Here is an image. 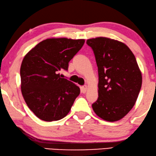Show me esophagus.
I'll return each instance as SVG.
<instances>
[{"mask_svg":"<svg viewBox=\"0 0 156 156\" xmlns=\"http://www.w3.org/2000/svg\"><path fill=\"white\" fill-rule=\"evenodd\" d=\"M87 85H83V86L81 87V91H82V93H85L87 90Z\"/></svg>","mask_w":156,"mask_h":156,"instance_id":"1","label":"esophagus"}]
</instances>
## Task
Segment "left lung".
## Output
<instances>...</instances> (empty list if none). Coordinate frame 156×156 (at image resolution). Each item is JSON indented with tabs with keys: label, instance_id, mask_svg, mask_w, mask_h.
Masks as SVG:
<instances>
[{
	"label": "left lung",
	"instance_id": "8db88e82",
	"mask_svg": "<svg viewBox=\"0 0 156 156\" xmlns=\"http://www.w3.org/2000/svg\"><path fill=\"white\" fill-rule=\"evenodd\" d=\"M98 69V98L92 105L96 115L108 122L121 119L135 105L142 76L132 51L124 43L106 37L87 39Z\"/></svg>",
	"mask_w": 156,
	"mask_h": 156
}]
</instances>
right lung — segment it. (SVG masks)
<instances>
[{"label": "right lung", "mask_w": 156, "mask_h": 156, "mask_svg": "<svg viewBox=\"0 0 156 156\" xmlns=\"http://www.w3.org/2000/svg\"><path fill=\"white\" fill-rule=\"evenodd\" d=\"M84 43V39H47L24 57L20 68L22 94L39 119L58 121L71 110L80 88L58 73L68 71L69 61Z\"/></svg>", "instance_id": "1"}]
</instances>
